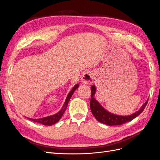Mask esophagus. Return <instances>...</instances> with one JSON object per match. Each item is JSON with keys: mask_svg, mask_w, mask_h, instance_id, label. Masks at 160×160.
<instances>
[{"mask_svg": "<svg viewBox=\"0 0 160 160\" xmlns=\"http://www.w3.org/2000/svg\"><path fill=\"white\" fill-rule=\"evenodd\" d=\"M81 81L84 84L91 85L93 83V72L91 71L84 72L81 77Z\"/></svg>", "mask_w": 160, "mask_h": 160, "instance_id": "esophagus-1", "label": "esophagus"}]
</instances>
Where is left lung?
Instances as JSON below:
<instances>
[{"label":"left lung","mask_w":160,"mask_h":160,"mask_svg":"<svg viewBox=\"0 0 160 160\" xmlns=\"http://www.w3.org/2000/svg\"><path fill=\"white\" fill-rule=\"evenodd\" d=\"M91 101H90V108L92 113L94 115L95 119L99 122L104 123L108 125H119L127 122H131L132 119L135 118L146 108V106L148 102V99L144 103L138 111L130 115H118L109 112L108 111L104 109L101 104L94 98V95L96 93V88L95 85H92L91 87Z\"/></svg>","instance_id":"8db88e82"}]
</instances>
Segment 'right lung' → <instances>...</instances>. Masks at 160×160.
Wrapping results in <instances>:
<instances>
[{"label": "right lung", "mask_w": 160, "mask_h": 160, "mask_svg": "<svg viewBox=\"0 0 160 160\" xmlns=\"http://www.w3.org/2000/svg\"><path fill=\"white\" fill-rule=\"evenodd\" d=\"M79 84H76L73 87V88H72V89L70 91L68 95H67V97L66 100L65 101V103L63 104V106H62L61 109L57 113H56L55 115H52L48 116V117H46V118H40V119H31V118H28V119L32 121V122H34L39 123H41L44 125H51L56 123L61 119L62 115H63V113H65V111L67 108V105H68L69 101L71 98L72 97V94H73L74 91L79 88Z\"/></svg>", "instance_id": "obj_1"}]
</instances>
